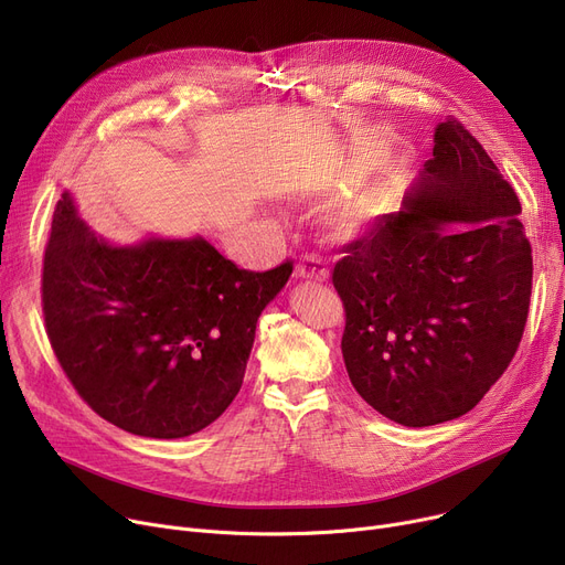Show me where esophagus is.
<instances>
[{
  "label": "esophagus",
  "instance_id": "obj_1",
  "mask_svg": "<svg viewBox=\"0 0 565 565\" xmlns=\"http://www.w3.org/2000/svg\"><path fill=\"white\" fill-rule=\"evenodd\" d=\"M330 270L328 265H324V260L316 254H305L298 265H295V277L300 279H313V281H324L328 279Z\"/></svg>",
  "mask_w": 565,
  "mask_h": 565
}]
</instances>
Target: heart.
<instances>
[{
  "instance_id": "1",
  "label": "heart",
  "mask_w": 565,
  "mask_h": 565,
  "mask_svg": "<svg viewBox=\"0 0 565 565\" xmlns=\"http://www.w3.org/2000/svg\"><path fill=\"white\" fill-rule=\"evenodd\" d=\"M377 217V203L373 199H354L345 207H341L337 215L339 228L352 233L369 226Z\"/></svg>"
}]
</instances>
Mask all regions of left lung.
<instances>
[{"label":"left lung","instance_id":"obj_1","mask_svg":"<svg viewBox=\"0 0 565 565\" xmlns=\"http://www.w3.org/2000/svg\"><path fill=\"white\" fill-rule=\"evenodd\" d=\"M520 213L515 190L451 116L403 211L339 247L343 362L373 409L409 428L451 422L509 369L533 279Z\"/></svg>","mask_w":565,"mask_h":565}]
</instances>
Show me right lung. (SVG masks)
<instances>
[{
    "instance_id": "obj_1",
    "label": "right lung",
    "mask_w": 565,
    "mask_h": 565,
    "mask_svg": "<svg viewBox=\"0 0 565 565\" xmlns=\"http://www.w3.org/2000/svg\"><path fill=\"white\" fill-rule=\"evenodd\" d=\"M292 260L252 273L203 237L111 247L58 199L43 318L58 366L98 417L141 437L211 426L243 387L256 320Z\"/></svg>"
}]
</instances>
